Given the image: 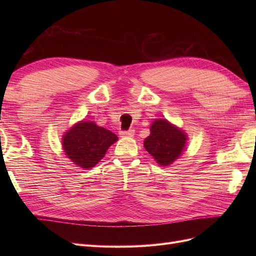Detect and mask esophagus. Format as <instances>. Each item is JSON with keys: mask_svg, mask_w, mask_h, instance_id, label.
<instances>
[{"mask_svg": "<svg viewBox=\"0 0 256 256\" xmlns=\"http://www.w3.org/2000/svg\"><path fill=\"white\" fill-rule=\"evenodd\" d=\"M122 138H127V136H134V130L129 129V130H122L120 132Z\"/></svg>", "mask_w": 256, "mask_h": 256, "instance_id": "1", "label": "esophagus"}]
</instances>
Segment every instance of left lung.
<instances>
[{
    "label": "left lung",
    "instance_id": "8db88e82",
    "mask_svg": "<svg viewBox=\"0 0 256 256\" xmlns=\"http://www.w3.org/2000/svg\"><path fill=\"white\" fill-rule=\"evenodd\" d=\"M186 140L182 131L166 120H156L150 126V136L145 138L144 147L160 166H168L180 156Z\"/></svg>",
    "mask_w": 256,
    "mask_h": 256
}]
</instances>
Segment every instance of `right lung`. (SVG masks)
I'll return each instance as SVG.
<instances>
[{
	"label": "right lung",
	"mask_w": 256,
	"mask_h": 256,
	"mask_svg": "<svg viewBox=\"0 0 256 256\" xmlns=\"http://www.w3.org/2000/svg\"><path fill=\"white\" fill-rule=\"evenodd\" d=\"M116 141L118 136L112 131L92 122H81L66 132L63 148L74 164L90 168L104 158L106 150Z\"/></svg>",
	"instance_id": "obj_1"
}]
</instances>
